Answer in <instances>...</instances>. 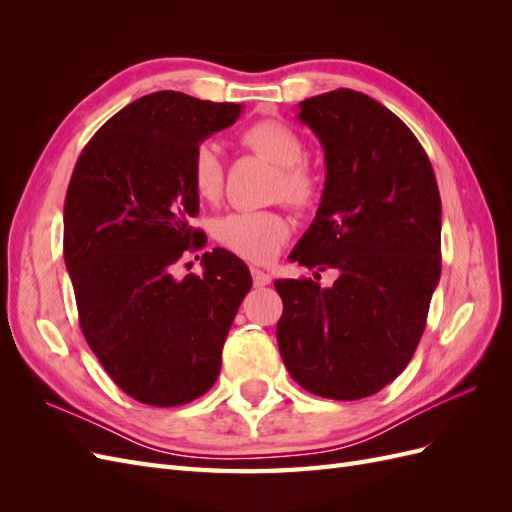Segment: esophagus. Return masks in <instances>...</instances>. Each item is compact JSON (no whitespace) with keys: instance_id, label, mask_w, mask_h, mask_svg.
Instances as JSON below:
<instances>
[{"instance_id":"esophagus-1","label":"esophagus","mask_w":512,"mask_h":512,"mask_svg":"<svg viewBox=\"0 0 512 512\" xmlns=\"http://www.w3.org/2000/svg\"><path fill=\"white\" fill-rule=\"evenodd\" d=\"M252 280H254L256 288H262V286L271 284V275L265 273V271H260V269H252Z\"/></svg>"}]
</instances>
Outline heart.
Listing matches in <instances>:
<instances>
[{
	"label": "heart",
	"mask_w": 512,
	"mask_h": 512,
	"mask_svg": "<svg viewBox=\"0 0 512 512\" xmlns=\"http://www.w3.org/2000/svg\"><path fill=\"white\" fill-rule=\"evenodd\" d=\"M239 143L254 151L256 156L280 166L275 181V194L288 205L307 209L316 203L320 179L316 170L303 162L305 143L301 134L280 119H258L239 134ZM190 181L194 194L215 203L222 196L224 168L218 149L211 143L198 145L190 164ZM290 237V222L280 211H241L230 213L215 226L218 239L228 252L243 260L265 262L273 260Z\"/></svg>",
	"instance_id": "heart-1"
}]
</instances>
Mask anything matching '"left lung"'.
<instances>
[{
	"mask_svg": "<svg viewBox=\"0 0 512 512\" xmlns=\"http://www.w3.org/2000/svg\"><path fill=\"white\" fill-rule=\"evenodd\" d=\"M299 108L322 143L327 181L290 258L339 277L331 288L275 282L277 346L305 391L363 399L406 369L425 331L442 271L438 181L412 130L361 91L335 89Z\"/></svg>",
	"mask_w": 512,
	"mask_h": 512,
	"instance_id": "obj_1",
	"label": "left lung"
}]
</instances>
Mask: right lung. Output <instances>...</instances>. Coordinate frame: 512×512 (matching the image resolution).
Segmentation results:
<instances>
[{"instance_id":"add662e5","label":"right lung","mask_w":512,"mask_h":512,"mask_svg":"<svg viewBox=\"0 0 512 512\" xmlns=\"http://www.w3.org/2000/svg\"><path fill=\"white\" fill-rule=\"evenodd\" d=\"M241 104L156 91L91 136L64 205V256L81 331L123 393L147 406L190 404L218 380L250 269L215 247L203 275L173 277L203 245L190 164L237 121ZM198 258V256H196Z\"/></svg>"}]
</instances>
